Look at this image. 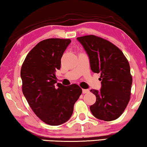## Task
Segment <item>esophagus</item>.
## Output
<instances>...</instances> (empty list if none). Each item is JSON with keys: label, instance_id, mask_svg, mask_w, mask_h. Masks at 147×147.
<instances>
[{"label": "esophagus", "instance_id": "esophagus-1", "mask_svg": "<svg viewBox=\"0 0 147 147\" xmlns=\"http://www.w3.org/2000/svg\"><path fill=\"white\" fill-rule=\"evenodd\" d=\"M82 92H83V93H84V94H85V93H88L89 92V89H83L82 90Z\"/></svg>", "mask_w": 147, "mask_h": 147}]
</instances>
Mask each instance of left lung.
<instances>
[{
  "label": "left lung",
  "mask_w": 147,
  "mask_h": 147,
  "mask_svg": "<svg viewBox=\"0 0 147 147\" xmlns=\"http://www.w3.org/2000/svg\"><path fill=\"white\" fill-rule=\"evenodd\" d=\"M77 39L88 53L92 71L101 75L100 91H90L96 96L91 111L100 120H115L131 98L133 79L129 61L119 48L103 38L87 35Z\"/></svg>",
  "instance_id": "obj_1"
}]
</instances>
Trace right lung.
I'll use <instances>...</instances> for the list:
<instances>
[{"mask_svg": "<svg viewBox=\"0 0 147 147\" xmlns=\"http://www.w3.org/2000/svg\"><path fill=\"white\" fill-rule=\"evenodd\" d=\"M71 40L49 38L30 51L22 65V89L30 107L40 120L57 126L69 119L74 104L82 94L77 84L56 86V71Z\"/></svg>", "mask_w": 147, "mask_h": 147, "instance_id": "1", "label": "right lung"}]
</instances>
